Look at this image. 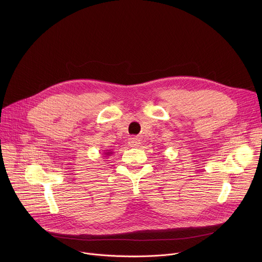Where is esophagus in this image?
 Wrapping results in <instances>:
<instances>
[{
    "label": "esophagus",
    "instance_id": "34e87169",
    "mask_svg": "<svg viewBox=\"0 0 262 262\" xmlns=\"http://www.w3.org/2000/svg\"><path fill=\"white\" fill-rule=\"evenodd\" d=\"M128 144L130 147H136V146H139L140 144V139L138 137H133L129 139L128 141Z\"/></svg>",
    "mask_w": 262,
    "mask_h": 262
}]
</instances>
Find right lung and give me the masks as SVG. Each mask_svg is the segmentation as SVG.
<instances>
[{
	"instance_id": "add662e5",
	"label": "right lung",
	"mask_w": 262,
	"mask_h": 262,
	"mask_svg": "<svg viewBox=\"0 0 262 262\" xmlns=\"http://www.w3.org/2000/svg\"><path fill=\"white\" fill-rule=\"evenodd\" d=\"M106 154H107V152H106Z\"/></svg>"
}]
</instances>
